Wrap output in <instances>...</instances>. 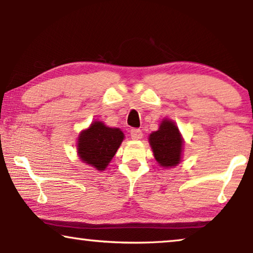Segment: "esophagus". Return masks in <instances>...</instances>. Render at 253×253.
Returning a JSON list of instances; mask_svg holds the SVG:
<instances>
[{"mask_svg":"<svg viewBox=\"0 0 253 253\" xmlns=\"http://www.w3.org/2000/svg\"><path fill=\"white\" fill-rule=\"evenodd\" d=\"M130 134H131V138L134 140H138V139H141V137H143V131L140 129H131L130 130Z\"/></svg>","mask_w":253,"mask_h":253,"instance_id":"esophagus-1","label":"esophagus"}]
</instances>
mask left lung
Segmentation results:
<instances>
[{
  "label": "left lung",
  "mask_w": 253,
  "mask_h": 253,
  "mask_svg": "<svg viewBox=\"0 0 253 253\" xmlns=\"http://www.w3.org/2000/svg\"><path fill=\"white\" fill-rule=\"evenodd\" d=\"M150 144L155 160L162 167H172L179 164L183 140L174 122L162 121L159 130L150 134Z\"/></svg>",
  "instance_id": "8db88e82"
}]
</instances>
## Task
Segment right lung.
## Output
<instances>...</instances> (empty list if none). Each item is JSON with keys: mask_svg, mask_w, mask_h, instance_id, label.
I'll return each instance as SVG.
<instances>
[{"mask_svg": "<svg viewBox=\"0 0 253 253\" xmlns=\"http://www.w3.org/2000/svg\"><path fill=\"white\" fill-rule=\"evenodd\" d=\"M124 138L120 129L108 127L101 122H93L83 131L78 139V154L86 164L103 170L115 155Z\"/></svg>", "mask_w": 253, "mask_h": 253, "instance_id": "1", "label": "right lung"}]
</instances>
